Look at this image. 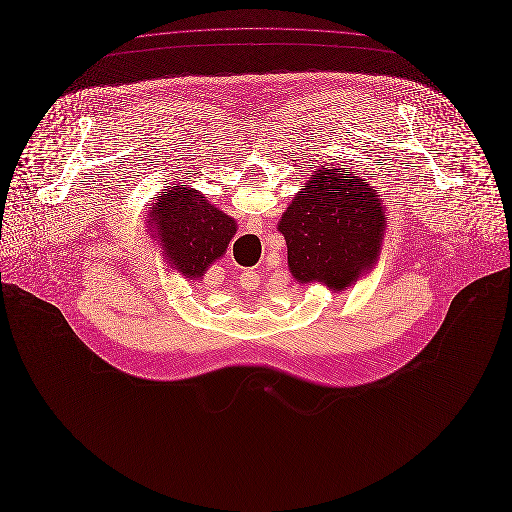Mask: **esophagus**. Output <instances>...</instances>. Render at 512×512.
<instances>
[{"label": "esophagus", "mask_w": 512, "mask_h": 512, "mask_svg": "<svg viewBox=\"0 0 512 512\" xmlns=\"http://www.w3.org/2000/svg\"><path fill=\"white\" fill-rule=\"evenodd\" d=\"M258 279H260V275L256 271H244L243 275H241V285L243 287H254V285H258L256 283Z\"/></svg>", "instance_id": "obj_1"}]
</instances>
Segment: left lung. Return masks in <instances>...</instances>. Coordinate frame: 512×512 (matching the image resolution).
Instances as JSON below:
<instances>
[{
    "label": "left lung",
    "mask_w": 512,
    "mask_h": 512,
    "mask_svg": "<svg viewBox=\"0 0 512 512\" xmlns=\"http://www.w3.org/2000/svg\"><path fill=\"white\" fill-rule=\"evenodd\" d=\"M277 229L298 283L323 281L341 291L376 262L385 212L362 179L325 169L296 194Z\"/></svg>",
    "instance_id": "1"
}]
</instances>
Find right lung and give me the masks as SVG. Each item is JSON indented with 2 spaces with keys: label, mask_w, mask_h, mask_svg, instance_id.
Listing matches in <instances>:
<instances>
[{
  "label": "right lung",
  "mask_w": 512,
  "mask_h": 512,
  "mask_svg": "<svg viewBox=\"0 0 512 512\" xmlns=\"http://www.w3.org/2000/svg\"><path fill=\"white\" fill-rule=\"evenodd\" d=\"M150 214L154 217L150 223L160 229L167 258L189 279L202 277L237 231L231 217L185 185L163 194Z\"/></svg>",
  "instance_id": "obj_1"
}]
</instances>
